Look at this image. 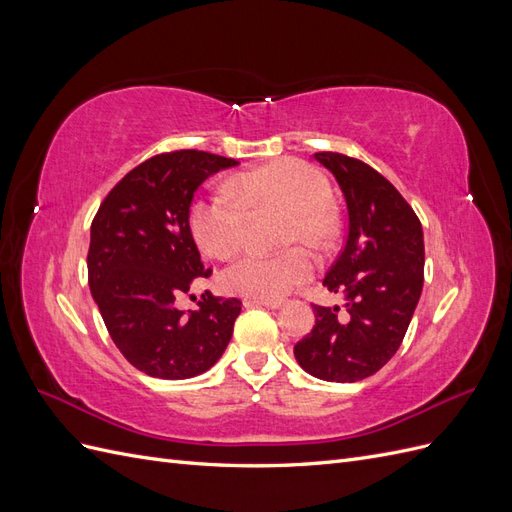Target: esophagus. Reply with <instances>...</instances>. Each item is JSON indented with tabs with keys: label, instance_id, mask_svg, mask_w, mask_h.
Here are the masks:
<instances>
[{
	"label": "esophagus",
	"instance_id": "1",
	"mask_svg": "<svg viewBox=\"0 0 512 512\" xmlns=\"http://www.w3.org/2000/svg\"><path fill=\"white\" fill-rule=\"evenodd\" d=\"M243 305H245V307L265 305V307H269V309H277V307H282V299H245Z\"/></svg>",
	"mask_w": 512,
	"mask_h": 512
}]
</instances>
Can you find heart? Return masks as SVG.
<instances>
[{
	"label": "heart",
	"instance_id": "b5f03b06",
	"mask_svg": "<svg viewBox=\"0 0 512 512\" xmlns=\"http://www.w3.org/2000/svg\"><path fill=\"white\" fill-rule=\"evenodd\" d=\"M230 196H198L188 209V226L200 252L226 260L243 241L245 218L262 211L284 213L282 241L324 247L333 237L331 185L316 168L299 160H277L232 179ZM316 262L305 247L284 254H247L222 271L220 284L230 294L250 299H280L307 282Z\"/></svg>",
	"mask_w": 512,
	"mask_h": 512
}]
</instances>
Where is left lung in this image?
<instances>
[{
    "label": "left lung",
    "mask_w": 512,
    "mask_h": 512,
    "mask_svg": "<svg viewBox=\"0 0 512 512\" xmlns=\"http://www.w3.org/2000/svg\"><path fill=\"white\" fill-rule=\"evenodd\" d=\"M314 158L346 198V243L322 284L346 294L348 318L337 320L339 307L314 305L316 324L294 356L314 378L356 382L374 376L404 342L423 290V228L376 168L335 151Z\"/></svg>",
    "instance_id": "8db88e82"
}]
</instances>
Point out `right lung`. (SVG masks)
<instances>
[{
	"label": "right lung",
	"mask_w": 512,
	"mask_h": 512,
	"mask_svg": "<svg viewBox=\"0 0 512 512\" xmlns=\"http://www.w3.org/2000/svg\"><path fill=\"white\" fill-rule=\"evenodd\" d=\"M237 164L196 149L158 153L106 194L91 222V297L119 352L147 376L203 374L230 342L239 299L205 290L188 312L177 299L211 275L188 226L194 192L213 173Z\"/></svg>",
	"instance_id": "right-lung-1"
}]
</instances>
